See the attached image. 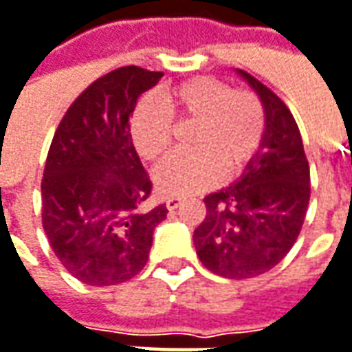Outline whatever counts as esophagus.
I'll return each instance as SVG.
<instances>
[{
	"label": "esophagus",
	"instance_id": "34e87169",
	"mask_svg": "<svg viewBox=\"0 0 352 352\" xmlns=\"http://www.w3.org/2000/svg\"><path fill=\"white\" fill-rule=\"evenodd\" d=\"M185 199L183 197H177V195H171V197H167V201H165V205H167V209L169 211H173V209H177L181 203H183Z\"/></svg>",
	"mask_w": 352,
	"mask_h": 352
}]
</instances>
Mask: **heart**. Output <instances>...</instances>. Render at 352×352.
Here are the masks:
<instances>
[{"label": "heart", "mask_w": 352, "mask_h": 352, "mask_svg": "<svg viewBox=\"0 0 352 352\" xmlns=\"http://www.w3.org/2000/svg\"><path fill=\"white\" fill-rule=\"evenodd\" d=\"M185 135L187 153L157 169V187L167 195H191L241 173L261 149L267 117L257 94L231 89L213 77H193L159 95V107L141 101L129 119L135 151L147 163L167 155L175 129Z\"/></svg>", "instance_id": "obj_1"}]
</instances>
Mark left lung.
Returning <instances> with one entry per match:
<instances>
[{"instance_id":"obj_1","label":"left lung","mask_w":352,"mask_h":352,"mask_svg":"<svg viewBox=\"0 0 352 352\" xmlns=\"http://www.w3.org/2000/svg\"><path fill=\"white\" fill-rule=\"evenodd\" d=\"M241 75L265 103L263 149L235 185L203 199L207 215L193 233L201 263L225 279H251L279 265L299 237L311 199V171L295 117L257 77Z\"/></svg>"}]
</instances>
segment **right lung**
<instances>
[{
    "mask_svg": "<svg viewBox=\"0 0 352 352\" xmlns=\"http://www.w3.org/2000/svg\"><path fill=\"white\" fill-rule=\"evenodd\" d=\"M163 77L137 65L95 79L59 121L41 179V223L75 279L109 287L145 267L167 207L143 209L153 181L135 151L129 117Z\"/></svg>",
    "mask_w": 352,
    "mask_h": 352,
    "instance_id": "right-lung-1",
    "label": "right lung"
}]
</instances>
